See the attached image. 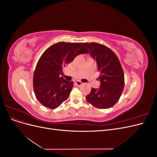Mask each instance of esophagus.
Here are the masks:
<instances>
[{
	"label": "esophagus",
	"mask_w": 157,
	"mask_h": 157,
	"mask_svg": "<svg viewBox=\"0 0 157 157\" xmlns=\"http://www.w3.org/2000/svg\"><path fill=\"white\" fill-rule=\"evenodd\" d=\"M75 84H76V85H77V86H81V85L82 84V82H80V81H76Z\"/></svg>",
	"instance_id": "esophagus-1"
}]
</instances>
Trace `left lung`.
<instances>
[{
  "mask_svg": "<svg viewBox=\"0 0 157 157\" xmlns=\"http://www.w3.org/2000/svg\"><path fill=\"white\" fill-rule=\"evenodd\" d=\"M96 61L100 72V88H92L86 100L99 109H108L118 101L124 87V75L119 59L108 47L96 43H82Z\"/></svg>",
  "mask_w": 157,
  "mask_h": 157,
  "instance_id": "8db88e82",
  "label": "left lung"
}]
</instances>
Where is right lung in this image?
<instances>
[{
  "mask_svg": "<svg viewBox=\"0 0 157 157\" xmlns=\"http://www.w3.org/2000/svg\"><path fill=\"white\" fill-rule=\"evenodd\" d=\"M82 45L80 42H58L41 56L33 75V88L42 105L54 109L68 98L73 82L65 80L60 74L78 55L88 53Z\"/></svg>",
  "mask_w": 157,
  "mask_h": 157,
  "instance_id": "obj_1",
  "label": "right lung"
}]
</instances>
